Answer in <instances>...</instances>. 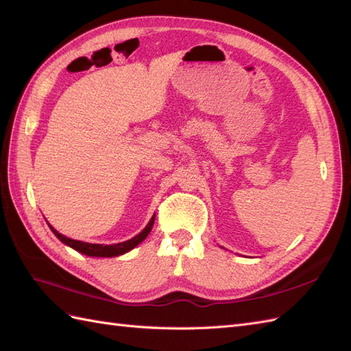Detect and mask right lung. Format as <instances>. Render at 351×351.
Instances as JSON below:
<instances>
[{"instance_id":"obj_1","label":"right lung","mask_w":351,"mask_h":351,"mask_svg":"<svg viewBox=\"0 0 351 351\" xmlns=\"http://www.w3.org/2000/svg\"><path fill=\"white\" fill-rule=\"evenodd\" d=\"M154 223H155V215L150 219V221L147 223V226L145 227L143 230H141L137 236H134V238L130 239V241H125V242H119V243H113V245H101V243H88V242H81V241H75V239H71V238H66V236H63L62 233H59L58 230L54 229V227H51L50 224V229L51 232L58 236V238L64 243L71 246V248H73L75 251H78L81 254H85L88 255V257H118V255H122L125 254L128 251H131L132 248H136V246L143 242L147 234L150 233V230H152L154 227Z\"/></svg>"}]
</instances>
